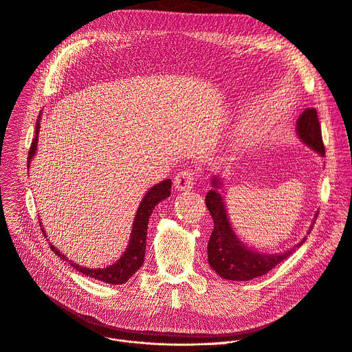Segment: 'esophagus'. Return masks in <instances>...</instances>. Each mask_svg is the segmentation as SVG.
<instances>
[{"instance_id": "1", "label": "esophagus", "mask_w": 352, "mask_h": 352, "mask_svg": "<svg viewBox=\"0 0 352 352\" xmlns=\"http://www.w3.org/2000/svg\"><path fill=\"white\" fill-rule=\"evenodd\" d=\"M195 171L192 168H184L181 170L175 178H174V186L178 190H189L195 185Z\"/></svg>"}]
</instances>
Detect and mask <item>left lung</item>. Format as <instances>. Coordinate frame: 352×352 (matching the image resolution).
Instances as JSON below:
<instances>
[{
	"label": "left lung",
	"instance_id": "left-lung-1",
	"mask_svg": "<svg viewBox=\"0 0 352 352\" xmlns=\"http://www.w3.org/2000/svg\"><path fill=\"white\" fill-rule=\"evenodd\" d=\"M297 134L304 144L311 146L320 156H324V145L322 141L316 109L308 107L301 113L297 120ZM211 184L214 189L207 193L206 206L212 217L214 229L207 245V257L210 267L221 278L228 280H250L265 275L293 254L294 249L278 254H261L242 245V242L236 238L235 232L232 230L223 199L218 192L221 181L214 177ZM311 230L312 226L309 228V232ZM304 241L296 248H300Z\"/></svg>",
	"mask_w": 352,
	"mask_h": 352
}]
</instances>
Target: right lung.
Segmentation results:
<instances>
[{"instance_id":"obj_1","label":"right lung","mask_w":352,"mask_h":352,"mask_svg":"<svg viewBox=\"0 0 352 352\" xmlns=\"http://www.w3.org/2000/svg\"><path fill=\"white\" fill-rule=\"evenodd\" d=\"M38 131H40V116L36 124V135L34 140L32 142L30 151H29V156H28V167L30 166L32 157L36 153L37 149V141H38ZM170 189H171V181L166 179L159 182L157 185H155L153 188H151L148 190V193L144 196L137 215L134 218V223H133V232H131V238L127 246V250L124 252V254L117 260L113 265L106 267V268H98V270H92V268H84L78 264H74L72 261L70 265L77 270L78 272H81L82 275H87L89 278H94L96 280H102L110 285H122L126 283L144 264L145 260V250H146V235H148V222H149V217L155 208V206L157 203H160L162 200H164L166 197L170 196ZM41 225V222H40ZM41 230L45 236V232L41 226ZM47 238V236H45ZM48 241V239H47ZM52 252L60 257L62 260H67L58 249H55L51 245Z\"/></svg>"}]
</instances>
